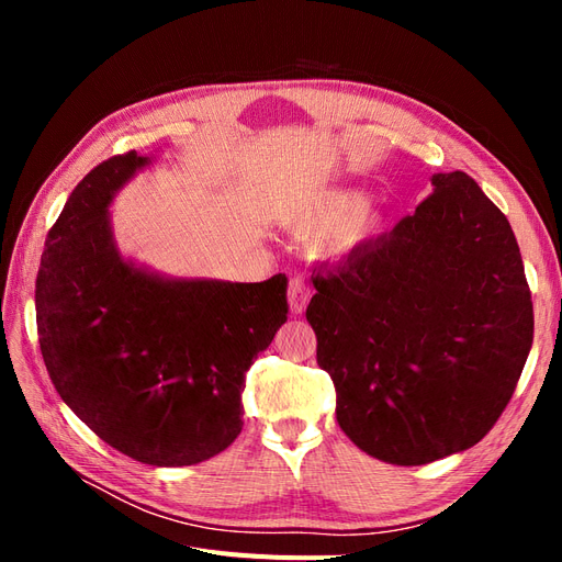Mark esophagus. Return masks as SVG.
I'll return each mask as SVG.
<instances>
[{"label":"esophagus","mask_w":562,"mask_h":562,"mask_svg":"<svg viewBox=\"0 0 562 562\" xmlns=\"http://www.w3.org/2000/svg\"><path fill=\"white\" fill-rule=\"evenodd\" d=\"M310 297H312L310 285L302 279H293L291 283H288V307H291V314L300 316L304 312V307H307Z\"/></svg>","instance_id":"1"}]
</instances>
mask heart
<instances>
[{
  "label": "heart",
  "mask_w": 562,
  "mask_h": 562,
  "mask_svg": "<svg viewBox=\"0 0 562 562\" xmlns=\"http://www.w3.org/2000/svg\"><path fill=\"white\" fill-rule=\"evenodd\" d=\"M281 223L291 232L314 236V252L339 260L368 246L384 227V213L361 192L330 187L302 196L281 213Z\"/></svg>",
  "instance_id": "b5f03b06"
}]
</instances>
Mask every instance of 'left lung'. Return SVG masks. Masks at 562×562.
<instances>
[{
	"mask_svg": "<svg viewBox=\"0 0 562 562\" xmlns=\"http://www.w3.org/2000/svg\"><path fill=\"white\" fill-rule=\"evenodd\" d=\"M413 215L314 269L316 361L353 446L398 467L469 450L512 401L535 316L506 215L462 171Z\"/></svg>",
	"mask_w": 562,
	"mask_h": 562,
	"instance_id": "obj_1",
	"label": "left lung"
}]
</instances>
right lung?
I'll return each instance as SVG.
<instances>
[{
    "mask_svg": "<svg viewBox=\"0 0 562 562\" xmlns=\"http://www.w3.org/2000/svg\"><path fill=\"white\" fill-rule=\"evenodd\" d=\"M149 164L112 157L67 199L37 274L40 347L60 398L108 446L190 467L241 434L246 372L288 318V281L171 279L122 258L108 209Z\"/></svg>",
    "mask_w": 562,
    "mask_h": 562,
    "instance_id": "right-lung-1",
    "label": "right lung"
}]
</instances>
